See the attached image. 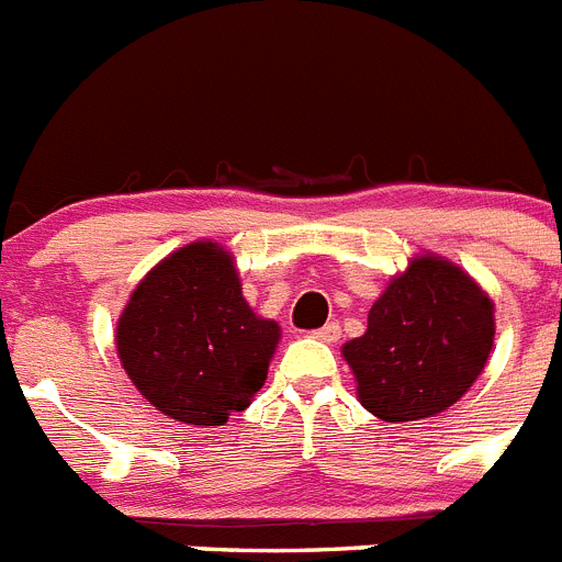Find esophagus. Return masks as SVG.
<instances>
[{"label": "esophagus", "mask_w": 562, "mask_h": 562, "mask_svg": "<svg viewBox=\"0 0 562 562\" xmlns=\"http://www.w3.org/2000/svg\"><path fill=\"white\" fill-rule=\"evenodd\" d=\"M312 337H317V340H324V342H337L340 340V324L321 326V329L312 331Z\"/></svg>", "instance_id": "esophagus-1"}]
</instances>
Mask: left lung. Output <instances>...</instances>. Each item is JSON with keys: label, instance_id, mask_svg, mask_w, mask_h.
<instances>
[{"label": "left lung", "instance_id": "1", "mask_svg": "<svg viewBox=\"0 0 562 562\" xmlns=\"http://www.w3.org/2000/svg\"><path fill=\"white\" fill-rule=\"evenodd\" d=\"M493 301L473 278L436 256L416 258L369 312V329L342 346L362 408L385 422L448 411L484 371Z\"/></svg>", "mask_w": 562, "mask_h": 562}]
</instances>
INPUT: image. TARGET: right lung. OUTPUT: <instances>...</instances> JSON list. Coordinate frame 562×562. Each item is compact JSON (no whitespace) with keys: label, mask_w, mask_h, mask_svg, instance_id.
<instances>
[{"label":"right lung","mask_w":562,"mask_h":562,"mask_svg":"<svg viewBox=\"0 0 562 562\" xmlns=\"http://www.w3.org/2000/svg\"><path fill=\"white\" fill-rule=\"evenodd\" d=\"M278 324L241 297L233 258L193 241L154 267L117 324V355L154 408L186 425H222L267 380Z\"/></svg>","instance_id":"add662e5"}]
</instances>
